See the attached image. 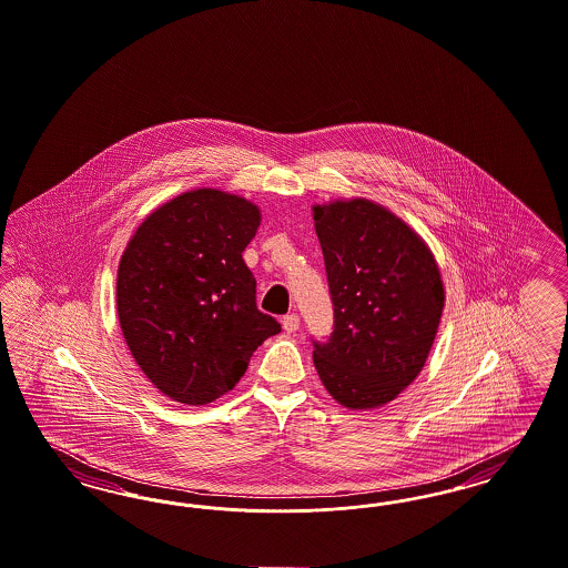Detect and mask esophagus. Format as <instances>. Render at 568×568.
I'll return each instance as SVG.
<instances>
[{"mask_svg": "<svg viewBox=\"0 0 568 568\" xmlns=\"http://www.w3.org/2000/svg\"><path fill=\"white\" fill-rule=\"evenodd\" d=\"M282 326H284L286 333H296L298 326H301V320H298V315L296 314L284 315V317H282Z\"/></svg>", "mask_w": 568, "mask_h": 568, "instance_id": "obj_1", "label": "esophagus"}]
</instances>
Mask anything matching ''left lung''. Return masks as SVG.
Segmentation results:
<instances>
[{
  "label": "left lung",
  "mask_w": 568,
  "mask_h": 568,
  "mask_svg": "<svg viewBox=\"0 0 568 568\" xmlns=\"http://www.w3.org/2000/svg\"><path fill=\"white\" fill-rule=\"evenodd\" d=\"M335 324L314 341L328 394L352 410L378 408L423 368L444 307L440 270L427 244L371 200L314 206Z\"/></svg>",
  "instance_id": "1"
}]
</instances>
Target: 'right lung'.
I'll list each match as a JSON object with an SVG mask.
<instances>
[{"mask_svg": "<svg viewBox=\"0 0 568 568\" xmlns=\"http://www.w3.org/2000/svg\"><path fill=\"white\" fill-rule=\"evenodd\" d=\"M261 225L253 202L187 191L151 212L118 267V315L130 354L169 398L202 406L244 377L282 331L258 312L242 253Z\"/></svg>", "mask_w": 568, "mask_h": 568, "instance_id": "1", "label": "right lung"}]
</instances>
